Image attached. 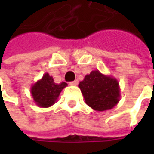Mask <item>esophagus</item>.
<instances>
[{
    "label": "esophagus",
    "mask_w": 154,
    "mask_h": 154,
    "mask_svg": "<svg viewBox=\"0 0 154 154\" xmlns=\"http://www.w3.org/2000/svg\"><path fill=\"white\" fill-rule=\"evenodd\" d=\"M77 84H78V80H74V81L69 83L70 85H77Z\"/></svg>",
    "instance_id": "esophagus-1"
}]
</instances>
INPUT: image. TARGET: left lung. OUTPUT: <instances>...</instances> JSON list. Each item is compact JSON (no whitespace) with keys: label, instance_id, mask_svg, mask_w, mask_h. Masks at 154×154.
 Masks as SVG:
<instances>
[{"label":"left lung","instance_id":"8db88e82","mask_svg":"<svg viewBox=\"0 0 154 154\" xmlns=\"http://www.w3.org/2000/svg\"><path fill=\"white\" fill-rule=\"evenodd\" d=\"M85 103L96 111H103L115 107L120 99V88L118 80L93 70L78 85Z\"/></svg>","mask_w":154,"mask_h":154}]
</instances>
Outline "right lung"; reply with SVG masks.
Instances as JSON below:
<instances>
[{"instance_id":"obj_1","label":"right lung","mask_w":154,"mask_h":154,"mask_svg":"<svg viewBox=\"0 0 154 154\" xmlns=\"http://www.w3.org/2000/svg\"><path fill=\"white\" fill-rule=\"evenodd\" d=\"M68 84L65 82L60 84L54 83L53 77L45 73L41 79L32 85L30 92L37 106L48 108L57 102L60 92Z\"/></svg>"}]
</instances>
